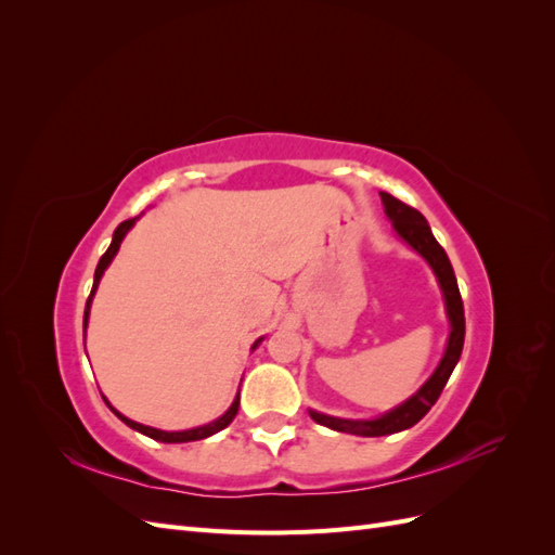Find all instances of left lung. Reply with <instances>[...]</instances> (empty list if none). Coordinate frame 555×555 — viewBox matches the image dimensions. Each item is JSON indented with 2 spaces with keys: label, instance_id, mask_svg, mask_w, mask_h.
<instances>
[{
  "label": "left lung",
  "instance_id": "8db88e82",
  "mask_svg": "<svg viewBox=\"0 0 555 555\" xmlns=\"http://www.w3.org/2000/svg\"><path fill=\"white\" fill-rule=\"evenodd\" d=\"M379 196L384 204V212L391 220L398 238L405 241L416 251V255L430 266L435 278H438L440 292L444 298V312L449 319V338H447L444 354H442L438 367L433 371V375L422 386H418V389L408 400H402L400 405H396L393 410L384 412L375 418H340V416H331V414L317 412V410H308L312 422L322 424L331 430H338V433L361 435V438H382V435L408 430L414 424L422 422V418L428 414V410L435 405V402H438L444 384L449 382L453 367H456V363L461 359L463 340H465V314H463L459 282H456V275H453V268H451L447 251L442 249V245L438 241H435L426 217L418 210H414L412 206H405L402 201H398L391 194L379 192Z\"/></svg>",
  "mask_w": 555,
  "mask_h": 555
}]
</instances>
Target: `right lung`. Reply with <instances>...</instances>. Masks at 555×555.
<instances>
[{
	"label": "right lung",
	"instance_id": "obj_1",
	"mask_svg": "<svg viewBox=\"0 0 555 555\" xmlns=\"http://www.w3.org/2000/svg\"><path fill=\"white\" fill-rule=\"evenodd\" d=\"M137 220L139 217H133V220H127V222H122L120 227H117L115 231H113V241H111V245H108V249L104 251V257L99 259V263H96V271H94V282H92V292H90V298H88V304H86V317H82V338H86V331H88V322H90V308H92V298H94V294H96V287H99V282H102V278H104V273H106V268L111 266V261L115 259V255H117V249H120V243L125 241V236L129 233V229L137 224ZM261 340L263 338H259V340H255V345H251V351H255L259 345H261ZM104 398V396H102ZM106 400V398H104ZM106 405L111 408V412L120 418V422H125L129 428H133V430H139V433H143V435H147V438H153V440H157V442H166V444H178V442H194V440H206V438H210V435H215V433H220L222 428H227L231 422H233V416L238 414V405H241V393H236V398H233V402H231V408L222 414V416H217L215 422H210V424H206V426H196V428H190V430H159V428H153V426H143V424H139V422H131V418H127L125 414H120L117 412L111 402L106 400Z\"/></svg>",
	"mask_w": 555,
	"mask_h": 555
}]
</instances>
